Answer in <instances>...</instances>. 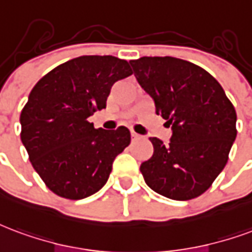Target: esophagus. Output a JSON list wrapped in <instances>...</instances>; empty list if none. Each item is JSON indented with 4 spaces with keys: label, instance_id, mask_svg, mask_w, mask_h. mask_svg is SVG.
Segmentation results:
<instances>
[{
    "label": "esophagus",
    "instance_id": "34e87169",
    "mask_svg": "<svg viewBox=\"0 0 252 252\" xmlns=\"http://www.w3.org/2000/svg\"><path fill=\"white\" fill-rule=\"evenodd\" d=\"M131 136H132V140H137V139H140L141 136L139 133H136V132H131Z\"/></svg>",
    "mask_w": 252,
    "mask_h": 252
}]
</instances>
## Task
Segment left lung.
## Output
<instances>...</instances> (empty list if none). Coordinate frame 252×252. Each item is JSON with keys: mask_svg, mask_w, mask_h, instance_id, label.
Instances as JSON below:
<instances>
[{"mask_svg": "<svg viewBox=\"0 0 252 252\" xmlns=\"http://www.w3.org/2000/svg\"><path fill=\"white\" fill-rule=\"evenodd\" d=\"M129 64L156 115L171 126L168 144L151 137L154 155L140 171L147 186L173 200L206 192L223 171L236 137V112L221 85L200 66L175 57H141Z\"/></svg>", "mask_w": 252, "mask_h": 252, "instance_id": "8db88e82", "label": "left lung"}]
</instances>
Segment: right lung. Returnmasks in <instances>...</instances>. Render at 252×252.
Masks as SVG:
<instances>
[{"instance_id": "obj_1", "label": "right lung", "mask_w": 252, "mask_h": 252, "mask_svg": "<svg viewBox=\"0 0 252 252\" xmlns=\"http://www.w3.org/2000/svg\"><path fill=\"white\" fill-rule=\"evenodd\" d=\"M131 74L126 60L81 56L50 70L32 89L20 116L21 141L56 195L79 200L107 183L131 133L126 126L96 129L88 117L107 107L113 84Z\"/></svg>"}]
</instances>
